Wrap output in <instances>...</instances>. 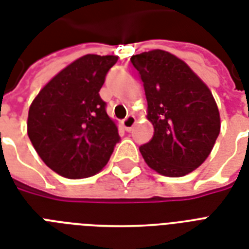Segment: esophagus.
Here are the masks:
<instances>
[{
    "label": "esophagus",
    "instance_id": "34e87169",
    "mask_svg": "<svg viewBox=\"0 0 249 249\" xmlns=\"http://www.w3.org/2000/svg\"><path fill=\"white\" fill-rule=\"evenodd\" d=\"M137 120L136 117L132 116V115H129V116H126L124 119V121H123V125H124V128L128 130V132H130L133 128H134V125H136Z\"/></svg>",
    "mask_w": 249,
    "mask_h": 249
}]
</instances>
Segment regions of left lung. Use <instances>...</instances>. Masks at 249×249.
Instances as JSON below:
<instances>
[{
    "instance_id": "obj_1",
    "label": "left lung",
    "mask_w": 249,
    "mask_h": 249,
    "mask_svg": "<svg viewBox=\"0 0 249 249\" xmlns=\"http://www.w3.org/2000/svg\"><path fill=\"white\" fill-rule=\"evenodd\" d=\"M140 72L154 136L140 151L151 169L183 177L204 163L221 130L212 91L182 59L155 49L130 58Z\"/></svg>"
}]
</instances>
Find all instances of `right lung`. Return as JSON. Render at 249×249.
<instances>
[{
  "mask_svg": "<svg viewBox=\"0 0 249 249\" xmlns=\"http://www.w3.org/2000/svg\"><path fill=\"white\" fill-rule=\"evenodd\" d=\"M116 62V55L86 54L56 73L31 103L29 140L62 177L80 179L101 172L120 140L99 97L106 73Z\"/></svg>",
  "mask_w": 249,
  "mask_h": 249,
  "instance_id": "1",
  "label": "right lung"
}]
</instances>
